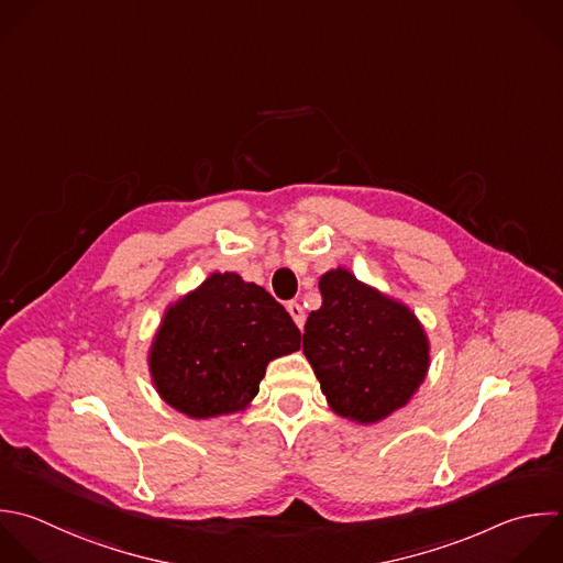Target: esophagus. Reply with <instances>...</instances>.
<instances>
[{
  "label": "esophagus",
  "mask_w": 563,
  "mask_h": 563,
  "mask_svg": "<svg viewBox=\"0 0 563 563\" xmlns=\"http://www.w3.org/2000/svg\"><path fill=\"white\" fill-rule=\"evenodd\" d=\"M286 308H288V312H290L292 321L297 323V328L301 330V328H303V323H306V312H303L301 303H299V301H290Z\"/></svg>",
  "instance_id": "obj_1"
}]
</instances>
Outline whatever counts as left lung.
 Listing matches in <instances>:
<instances>
[{"label":"left lung","instance_id":"left-lung-1","mask_svg":"<svg viewBox=\"0 0 563 563\" xmlns=\"http://www.w3.org/2000/svg\"><path fill=\"white\" fill-rule=\"evenodd\" d=\"M323 303L303 328L308 356L330 407L356 422H376L418 389L429 365L427 336L398 301L343 268L319 282Z\"/></svg>","mask_w":563,"mask_h":563}]
</instances>
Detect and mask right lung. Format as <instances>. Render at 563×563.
I'll return each instance as SVG.
<instances>
[{
	"mask_svg": "<svg viewBox=\"0 0 563 563\" xmlns=\"http://www.w3.org/2000/svg\"><path fill=\"white\" fill-rule=\"evenodd\" d=\"M299 328L262 286L213 273L180 299L154 341L150 365L158 394L189 418L244 409L268 361L299 350Z\"/></svg>",
	"mask_w": 563,
	"mask_h": 563,
	"instance_id": "right-lung-1",
	"label": "right lung"
}]
</instances>
